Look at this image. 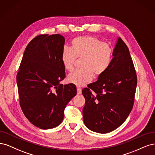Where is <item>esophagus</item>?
I'll list each match as a JSON object with an SVG mask.
<instances>
[{"instance_id": "1", "label": "esophagus", "mask_w": 155, "mask_h": 155, "mask_svg": "<svg viewBox=\"0 0 155 155\" xmlns=\"http://www.w3.org/2000/svg\"><path fill=\"white\" fill-rule=\"evenodd\" d=\"M77 94H81L82 93V89H81V88L77 87Z\"/></svg>"}]
</instances>
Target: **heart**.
<instances>
[{
	"instance_id": "heart-1",
	"label": "heart",
	"mask_w": 155,
	"mask_h": 155,
	"mask_svg": "<svg viewBox=\"0 0 155 155\" xmlns=\"http://www.w3.org/2000/svg\"><path fill=\"white\" fill-rule=\"evenodd\" d=\"M71 48H64L61 60L64 68L71 71L77 58L81 59L82 69L74 71L67 77L69 83L82 86L90 82L93 77H99L107 71L113 58V48L93 36H81L71 41Z\"/></svg>"
}]
</instances>
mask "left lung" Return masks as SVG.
<instances>
[{
  "label": "left lung",
  "mask_w": 155,
  "mask_h": 155,
  "mask_svg": "<svg viewBox=\"0 0 155 155\" xmlns=\"http://www.w3.org/2000/svg\"><path fill=\"white\" fill-rule=\"evenodd\" d=\"M107 71L82 89L85 126L99 133L111 132L125 122L134 104L137 77L129 49L118 38Z\"/></svg>",
  "instance_id": "1"
}]
</instances>
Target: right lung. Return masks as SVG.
I'll use <instances>...</instances> for the list:
<instances>
[{
	"label": "right lung",
	"mask_w": 155,
	"mask_h": 155,
	"mask_svg": "<svg viewBox=\"0 0 155 155\" xmlns=\"http://www.w3.org/2000/svg\"><path fill=\"white\" fill-rule=\"evenodd\" d=\"M64 43L60 34L35 37L25 49L17 75L22 112L42 129L61 124L65 107L77 94L74 84H60L66 77L61 60Z\"/></svg>",
	"instance_id": "obj_1"
}]
</instances>
